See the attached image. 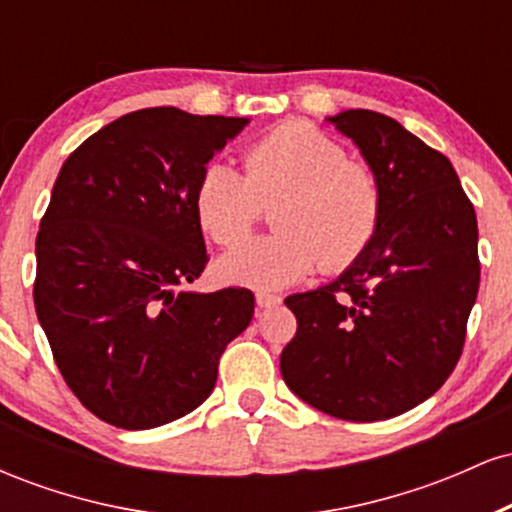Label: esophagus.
<instances>
[{
    "label": "esophagus",
    "mask_w": 512,
    "mask_h": 512,
    "mask_svg": "<svg viewBox=\"0 0 512 512\" xmlns=\"http://www.w3.org/2000/svg\"><path fill=\"white\" fill-rule=\"evenodd\" d=\"M255 301H257V308H274V305L281 303V296H276V293H267V291H257Z\"/></svg>",
    "instance_id": "34e87169"
}]
</instances>
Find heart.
<instances>
[{
  "label": "heart",
  "mask_w": 512,
  "mask_h": 512,
  "mask_svg": "<svg viewBox=\"0 0 512 512\" xmlns=\"http://www.w3.org/2000/svg\"><path fill=\"white\" fill-rule=\"evenodd\" d=\"M274 211L276 236L228 252L219 269L228 281L281 289L320 267L342 272L373 243L383 216V190L366 163L308 122H284L245 146L243 175L228 163H209L195 190V214L223 248L243 243Z\"/></svg>",
  "instance_id": "1"
}]
</instances>
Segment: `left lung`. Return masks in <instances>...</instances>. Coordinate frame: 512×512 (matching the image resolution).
<instances>
[{"label":"left lung","instance_id":"left-lung-1","mask_svg":"<svg viewBox=\"0 0 512 512\" xmlns=\"http://www.w3.org/2000/svg\"><path fill=\"white\" fill-rule=\"evenodd\" d=\"M383 190L373 243L339 279L293 293L284 383L344 421H385L428 399L460 361L479 291V231L452 163L392 117H327Z\"/></svg>","mask_w":512,"mask_h":512}]
</instances>
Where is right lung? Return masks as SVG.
I'll return each mask as SVG.
<instances>
[{
  "label": "right lung",
  "instance_id": "add662e5",
  "mask_svg": "<svg viewBox=\"0 0 512 512\" xmlns=\"http://www.w3.org/2000/svg\"><path fill=\"white\" fill-rule=\"evenodd\" d=\"M248 117L144 108L69 154L35 240L33 301L64 383L127 431L190 414L250 325L248 289L178 291L207 267L195 190Z\"/></svg>",
  "mask_w": 512,
  "mask_h": 512
}]
</instances>
